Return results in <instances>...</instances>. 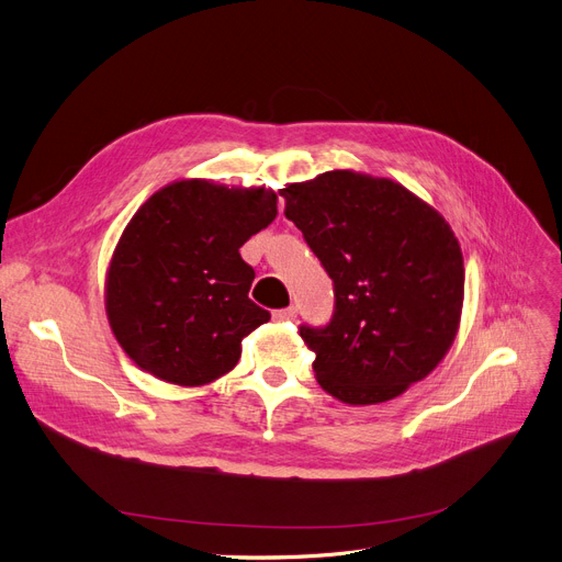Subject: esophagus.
Wrapping results in <instances>:
<instances>
[{"mask_svg":"<svg viewBox=\"0 0 562 562\" xmlns=\"http://www.w3.org/2000/svg\"><path fill=\"white\" fill-rule=\"evenodd\" d=\"M294 317H296V306H288V308L274 311V319L277 322H292Z\"/></svg>","mask_w":562,"mask_h":562,"instance_id":"34e87169","label":"esophagus"}]
</instances>
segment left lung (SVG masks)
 <instances>
[{
	"instance_id": "left-lung-1",
	"label": "left lung",
	"mask_w": 562,
	"mask_h": 562,
	"mask_svg": "<svg viewBox=\"0 0 562 562\" xmlns=\"http://www.w3.org/2000/svg\"><path fill=\"white\" fill-rule=\"evenodd\" d=\"M279 194L334 281L331 319L300 326L317 383L353 406L400 397L458 331L465 268L453 231L404 186L349 170Z\"/></svg>"
}]
</instances>
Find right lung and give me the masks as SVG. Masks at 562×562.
<instances>
[{
	"instance_id": "obj_1",
	"label": "right lung",
	"mask_w": 562,
	"mask_h": 562,
	"mask_svg": "<svg viewBox=\"0 0 562 562\" xmlns=\"http://www.w3.org/2000/svg\"><path fill=\"white\" fill-rule=\"evenodd\" d=\"M277 194L202 179L158 190L115 247L106 313L136 366L177 385L236 368L243 338L270 319L249 300L256 277L240 247L272 224Z\"/></svg>"
}]
</instances>
